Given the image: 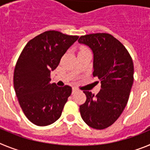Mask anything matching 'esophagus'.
<instances>
[{"mask_svg": "<svg viewBox=\"0 0 150 150\" xmlns=\"http://www.w3.org/2000/svg\"><path fill=\"white\" fill-rule=\"evenodd\" d=\"M78 91L77 88H76V87H73V88H72V93L73 94L75 93V92H76V91Z\"/></svg>", "mask_w": 150, "mask_h": 150, "instance_id": "obj_1", "label": "esophagus"}]
</instances>
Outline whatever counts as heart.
<instances>
[{"label": "heart", "mask_w": 150, "mask_h": 150, "mask_svg": "<svg viewBox=\"0 0 150 150\" xmlns=\"http://www.w3.org/2000/svg\"><path fill=\"white\" fill-rule=\"evenodd\" d=\"M86 50V49H85V48H83V49H82L81 50Z\"/></svg>", "instance_id": "heart-1"}]
</instances>
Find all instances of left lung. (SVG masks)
Listing matches in <instances>:
<instances>
[{
    "mask_svg": "<svg viewBox=\"0 0 150 150\" xmlns=\"http://www.w3.org/2000/svg\"><path fill=\"white\" fill-rule=\"evenodd\" d=\"M78 42L93 52V76L101 83L96 95L83 91L86 100L79 106V112L88 126L104 129L117 120L128 103L134 82L133 61L125 47L111 34H87Z\"/></svg>",
    "mask_w": 150,
    "mask_h": 150,
    "instance_id": "obj_1",
    "label": "left lung"
}]
</instances>
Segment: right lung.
Wrapping results in <instances>:
<instances>
[{"instance_id":"right-lung-1","label":"right lung","mask_w":150,"mask_h":150,"mask_svg":"<svg viewBox=\"0 0 150 150\" xmlns=\"http://www.w3.org/2000/svg\"><path fill=\"white\" fill-rule=\"evenodd\" d=\"M78 36L48 30L30 40L17 61L13 85L26 117L38 126L52 124L60 118L72 88L50 83V73L74 44Z\"/></svg>"}]
</instances>
